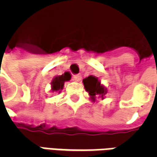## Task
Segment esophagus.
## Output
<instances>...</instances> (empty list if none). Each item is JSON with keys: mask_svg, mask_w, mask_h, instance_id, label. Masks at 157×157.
Segmentation results:
<instances>
[{"mask_svg": "<svg viewBox=\"0 0 157 157\" xmlns=\"http://www.w3.org/2000/svg\"><path fill=\"white\" fill-rule=\"evenodd\" d=\"M72 80H73L74 82H80V81L82 80V75H73V76H72Z\"/></svg>", "mask_w": 157, "mask_h": 157, "instance_id": "34e87169", "label": "esophagus"}]
</instances>
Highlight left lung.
I'll list each match as a JSON object with an SVG mask.
<instances>
[{"label": "left lung", "mask_w": 157, "mask_h": 157, "mask_svg": "<svg viewBox=\"0 0 157 157\" xmlns=\"http://www.w3.org/2000/svg\"><path fill=\"white\" fill-rule=\"evenodd\" d=\"M83 84L85 90L88 92L92 99H95L96 97H101L102 98L105 95V89L95 76L90 75L87 78H85L83 80Z\"/></svg>", "instance_id": "left-lung-1"}]
</instances>
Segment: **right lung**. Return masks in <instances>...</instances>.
Here are the masks:
<instances>
[{
	"label": "right lung",
	"mask_w": 157,
	"mask_h": 157,
	"mask_svg": "<svg viewBox=\"0 0 157 157\" xmlns=\"http://www.w3.org/2000/svg\"><path fill=\"white\" fill-rule=\"evenodd\" d=\"M71 74L69 73V72H65V74H63L62 75H59V76H56L54 80H53V82H52V90L53 91H55V92H57V91H59V90H61L63 88V86H64V83L65 82H68L70 81V79H71Z\"/></svg>",
	"instance_id": "obj_1"
}]
</instances>
